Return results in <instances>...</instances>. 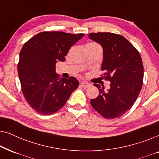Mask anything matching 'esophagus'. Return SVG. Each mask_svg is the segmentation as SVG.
I'll list each match as a JSON object with an SVG mask.
<instances>
[{"label":"esophagus","instance_id":"esophagus-1","mask_svg":"<svg viewBox=\"0 0 159 159\" xmlns=\"http://www.w3.org/2000/svg\"><path fill=\"white\" fill-rule=\"evenodd\" d=\"M90 85H91V84L89 83H87V82H85V81L81 82V86H83V87H84V88H87Z\"/></svg>","mask_w":159,"mask_h":159}]
</instances>
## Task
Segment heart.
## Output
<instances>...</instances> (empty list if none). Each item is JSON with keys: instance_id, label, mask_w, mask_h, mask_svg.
Segmentation results:
<instances>
[{"instance_id": "obj_1", "label": "heart", "mask_w": 159, "mask_h": 159, "mask_svg": "<svg viewBox=\"0 0 159 159\" xmlns=\"http://www.w3.org/2000/svg\"><path fill=\"white\" fill-rule=\"evenodd\" d=\"M88 44H92V45H96V43H88Z\"/></svg>"}]
</instances>
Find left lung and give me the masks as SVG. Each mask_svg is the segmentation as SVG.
<instances>
[{
  "instance_id": "1",
  "label": "left lung",
  "mask_w": 159,
  "mask_h": 159,
  "mask_svg": "<svg viewBox=\"0 0 159 159\" xmlns=\"http://www.w3.org/2000/svg\"><path fill=\"white\" fill-rule=\"evenodd\" d=\"M89 39L103 49L102 70L111 81L109 89L94 84L99 89L97 98L91 99L93 108L105 118H118L133 106L140 92L143 65L136 48L122 35L111 33L89 34Z\"/></svg>"
}]
</instances>
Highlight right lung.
I'll list each match as a JSON object with an SVG mask.
<instances>
[{
    "mask_svg": "<svg viewBox=\"0 0 159 159\" xmlns=\"http://www.w3.org/2000/svg\"><path fill=\"white\" fill-rule=\"evenodd\" d=\"M84 34L42 32L24 44L20 53L18 75L25 98L41 115L62 108L79 82L75 78H60L55 65L64 62L73 44Z\"/></svg>",
    "mask_w": 159,
    "mask_h": 159,
    "instance_id": "right-lung-1",
    "label": "right lung"
}]
</instances>
